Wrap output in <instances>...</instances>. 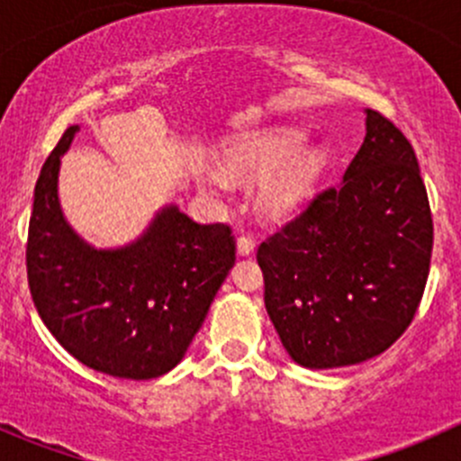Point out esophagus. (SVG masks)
I'll return each instance as SVG.
<instances>
[{
	"label": "esophagus",
	"mask_w": 461,
	"mask_h": 461,
	"mask_svg": "<svg viewBox=\"0 0 461 461\" xmlns=\"http://www.w3.org/2000/svg\"><path fill=\"white\" fill-rule=\"evenodd\" d=\"M254 245H257V240H254L252 234H240L239 240H236V248H239L240 257H248V254H252Z\"/></svg>",
	"instance_id": "obj_1"
}]
</instances>
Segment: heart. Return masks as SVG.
Segmentation results:
<instances>
[{"mask_svg": "<svg viewBox=\"0 0 461 461\" xmlns=\"http://www.w3.org/2000/svg\"><path fill=\"white\" fill-rule=\"evenodd\" d=\"M230 167L243 174H265L276 168L265 180L260 201L267 212L283 213L317 187L328 167V153L321 147H305V133L296 129H278L234 149ZM212 183L225 187L222 176H213Z\"/></svg>", "mask_w": 461, "mask_h": 461, "instance_id": "1", "label": "heart"}]
</instances>
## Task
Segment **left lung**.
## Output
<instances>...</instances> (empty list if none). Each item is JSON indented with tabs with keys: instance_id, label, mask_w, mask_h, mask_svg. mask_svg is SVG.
<instances>
[{
	"instance_id": "left-lung-1",
	"label": "left lung",
	"mask_w": 461,
	"mask_h": 461,
	"mask_svg": "<svg viewBox=\"0 0 461 461\" xmlns=\"http://www.w3.org/2000/svg\"><path fill=\"white\" fill-rule=\"evenodd\" d=\"M432 216L412 144L379 111L346 174L260 243L265 308L305 368L355 366L415 319L430 272Z\"/></svg>"
}]
</instances>
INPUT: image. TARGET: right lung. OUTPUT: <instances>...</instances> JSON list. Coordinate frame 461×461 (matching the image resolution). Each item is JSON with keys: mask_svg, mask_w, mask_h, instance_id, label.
I'll use <instances>...</instances> for the list:
<instances>
[{"mask_svg": "<svg viewBox=\"0 0 461 461\" xmlns=\"http://www.w3.org/2000/svg\"><path fill=\"white\" fill-rule=\"evenodd\" d=\"M68 127L35 185L26 243L32 303L59 346L97 373L153 379L180 364L236 260L225 222L201 225L176 204L120 249H95L64 218L59 156Z\"/></svg>", "mask_w": 461, "mask_h": 461, "instance_id": "obj_1", "label": "right lung"}]
</instances>
